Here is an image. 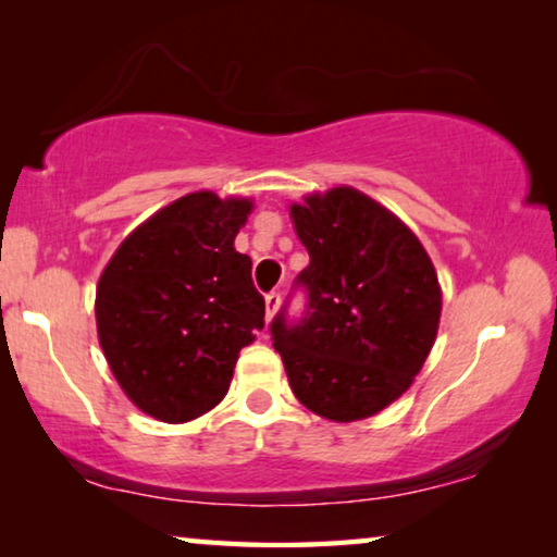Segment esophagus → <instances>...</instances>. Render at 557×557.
Masks as SVG:
<instances>
[{
    "mask_svg": "<svg viewBox=\"0 0 557 557\" xmlns=\"http://www.w3.org/2000/svg\"><path fill=\"white\" fill-rule=\"evenodd\" d=\"M277 310H280V293H270L264 297V318H268V322L275 318Z\"/></svg>",
    "mask_w": 557,
    "mask_h": 557,
    "instance_id": "1",
    "label": "esophagus"
}]
</instances>
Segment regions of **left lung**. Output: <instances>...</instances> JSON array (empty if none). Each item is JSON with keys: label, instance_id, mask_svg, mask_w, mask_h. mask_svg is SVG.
<instances>
[{"label": "left lung", "instance_id": "obj_1", "mask_svg": "<svg viewBox=\"0 0 557 557\" xmlns=\"http://www.w3.org/2000/svg\"><path fill=\"white\" fill-rule=\"evenodd\" d=\"M289 214L310 252L295 280L307 305L300 320L282 305L272 345L307 410L335 422L370 418L412 385L435 343V268L393 212L352 187L305 197Z\"/></svg>", "mask_w": 557, "mask_h": 557}]
</instances>
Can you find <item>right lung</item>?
<instances>
[{
  "instance_id": "right-lung-1",
  "label": "right lung",
  "mask_w": 557,
  "mask_h": 557,
  "mask_svg": "<svg viewBox=\"0 0 557 557\" xmlns=\"http://www.w3.org/2000/svg\"><path fill=\"white\" fill-rule=\"evenodd\" d=\"M250 199L193 193L117 247L97 285L104 358L139 410L187 422L227 395L237 355L264 327L252 260L235 237Z\"/></svg>"
}]
</instances>
